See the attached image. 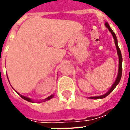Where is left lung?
I'll return each mask as SVG.
<instances>
[{
    "label": "left lung",
    "mask_w": 130,
    "mask_h": 130,
    "mask_svg": "<svg viewBox=\"0 0 130 130\" xmlns=\"http://www.w3.org/2000/svg\"><path fill=\"white\" fill-rule=\"evenodd\" d=\"M105 26H106V28L109 30V31L111 32V34L113 35V37L114 38V42H115V45L116 46V49H117V53L118 55V58H119V65H118V76L117 78H116V80L115 81L114 84H113V86L111 88V89L106 93V94H104L103 95H101L99 96V97H92V98H90L91 99H102V98H104L106 97V96H108L110 94V93H111L113 90H114V88H116V86L118 84V83L120 82V79H121V76H122V70H123V65H122V61H123V58H122V55H121V52H120V50L119 47H118V41H117V38H116V35L113 32V31L112 30L111 28H110L109 26V25L107 23L105 24Z\"/></svg>",
    "instance_id": "1"
}]
</instances>
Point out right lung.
I'll use <instances>...</instances> for the list:
<instances>
[{"label":"right lung","mask_w":130,"mask_h":130,"mask_svg":"<svg viewBox=\"0 0 130 130\" xmlns=\"http://www.w3.org/2000/svg\"><path fill=\"white\" fill-rule=\"evenodd\" d=\"M19 96H20L21 98H23V99H24V100H26L28 101V102H32V100H31V99H30V98H26V97H24V96L21 95H20V94H19ZM53 97H54V95H51V96H49V97H48V98H46L45 100H44V101L48 100H50V99H51V98H53Z\"/></svg>","instance_id":"obj_1"}]
</instances>
